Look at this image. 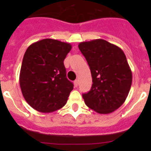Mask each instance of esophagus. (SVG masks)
Wrapping results in <instances>:
<instances>
[{
  "label": "esophagus",
  "instance_id": "esophagus-1",
  "mask_svg": "<svg viewBox=\"0 0 151 151\" xmlns=\"http://www.w3.org/2000/svg\"><path fill=\"white\" fill-rule=\"evenodd\" d=\"M74 85H75V87H78V80H75L74 81Z\"/></svg>",
  "mask_w": 151,
  "mask_h": 151
}]
</instances>
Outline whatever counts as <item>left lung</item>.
Here are the masks:
<instances>
[{
	"label": "left lung",
	"mask_w": 151,
	"mask_h": 151,
	"mask_svg": "<svg viewBox=\"0 0 151 151\" xmlns=\"http://www.w3.org/2000/svg\"><path fill=\"white\" fill-rule=\"evenodd\" d=\"M78 48L88 63L93 82L82 94L85 104L101 114L115 111L125 102L132 82L124 52L103 39L81 42Z\"/></svg>",
	"instance_id": "obj_1"
}]
</instances>
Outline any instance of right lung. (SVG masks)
<instances>
[{"label":"right lung","mask_w":151,"mask_h":151,"mask_svg":"<svg viewBox=\"0 0 151 151\" xmlns=\"http://www.w3.org/2000/svg\"><path fill=\"white\" fill-rule=\"evenodd\" d=\"M72 45L46 38L26 50L19 74L22 95L33 109L51 113L67 102L73 84L66 78L63 61Z\"/></svg>","instance_id":"obj_1"}]
</instances>
